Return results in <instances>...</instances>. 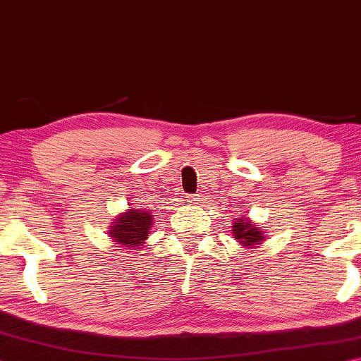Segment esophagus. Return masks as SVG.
I'll use <instances>...</instances> for the list:
<instances>
[{
    "instance_id": "obj_1",
    "label": "esophagus",
    "mask_w": 361,
    "mask_h": 361,
    "mask_svg": "<svg viewBox=\"0 0 361 361\" xmlns=\"http://www.w3.org/2000/svg\"><path fill=\"white\" fill-rule=\"evenodd\" d=\"M198 201H200L198 195H187V197H185V203L190 204V206L198 204Z\"/></svg>"
}]
</instances>
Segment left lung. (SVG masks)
Masks as SVG:
<instances>
[{
  "instance_id": "8db88e82",
  "label": "left lung",
  "mask_w": 361,
  "mask_h": 361,
  "mask_svg": "<svg viewBox=\"0 0 361 361\" xmlns=\"http://www.w3.org/2000/svg\"><path fill=\"white\" fill-rule=\"evenodd\" d=\"M233 236L236 241L247 249H255L263 243L264 233L252 222L250 219H235L233 220Z\"/></svg>"
}]
</instances>
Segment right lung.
<instances>
[{
    "label": "right lung",
    "instance_id": "obj_1",
    "mask_svg": "<svg viewBox=\"0 0 361 361\" xmlns=\"http://www.w3.org/2000/svg\"><path fill=\"white\" fill-rule=\"evenodd\" d=\"M128 206H131L130 209L117 214V217L112 220L107 235L112 243L120 247L118 250L126 249L133 252L141 249V245L145 244V239L150 236L149 230L154 225V214L135 204Z\"/></svg>",
    "mask_w": 361,
    "mask_h": 361
}]
</instances>
